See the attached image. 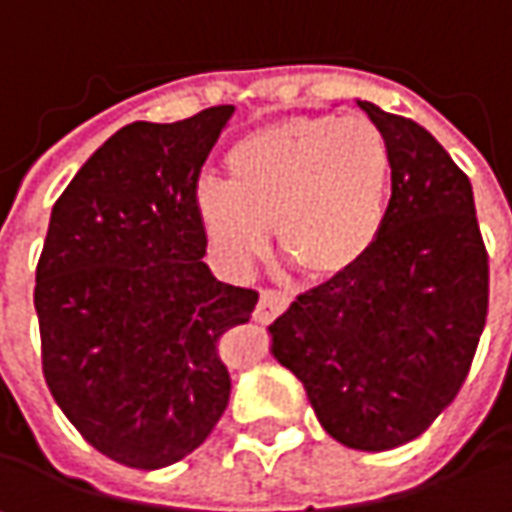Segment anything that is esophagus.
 <instances>
[{
  "label": "esophagus",
  "mask_w": 512,
  "mask_h": 512,
  "mask_svg": "<svg viewBox=\"0 0 512 512\" xmlns=\"http://www.w3.org/2000/svg\"><path fill=\"white\" fill-rule=\"evenodd\" d=\"M286 309H289V297L286 294H280V291H260L255 320L257 323H272L274 317H280Z\"/></svg>",
  "instance_id": "1"
}]
</instances>
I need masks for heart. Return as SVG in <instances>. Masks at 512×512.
Here are the masks:
<instances>
[{
	"instance_id": "1",
	"label": "heart",
	"mask_w": 512,
	"mask_h": 512,
	"mask_svg": "<svg viewBox=\"0 0 512 512\" xmlns=\"http://www.w3.org/2000/svg\"><path fill=\"white\" fill-rule=\"evenodd\" d=\"M226 186L203 184L195 215L229 272H246L269 249L314 280L354 272L377 246L388 195L391 147L362 115H291L238 138Z\"/></svg>"
}]
</instances>
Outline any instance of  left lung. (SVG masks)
Here are the masks:
<instances>
[{"label":"left lung","instance_id":"obj_1","mask_svg":"<svg viewBox=\"0 0 512 512\" xmlns=\"http://www.w3.org/2000/svg\"><path fill=\"white\" fill-rule=\"evenodd\" d=\"M357 104L394 161L382 235L354 272L300 294L269 334L328 436L379 453L428 431L456 399L490 274L465 172L416 121Z\"/></svg>","mask_w":512,"mask_h":512}]
</instances>
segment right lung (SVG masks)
<instances>
[{
    "instance_id": "1",
    "label": "right lung",
    "mask_w": 512,
    "mask_h": 512,
    "mask_svg": "<svg viewBox=\"0 0 512 512\" xmlns=\"http://www.w3.org/2000/svg\"><path fill=\"white\" fill-rule=\"evenodd\" d=\"M232 113L121 127L50 212L33 291L42 371L76 431L118 465L181 462L229 405L221 340L249 323L257 291L203 263L195 192Z\"/></svg>"
}]
</instances>
